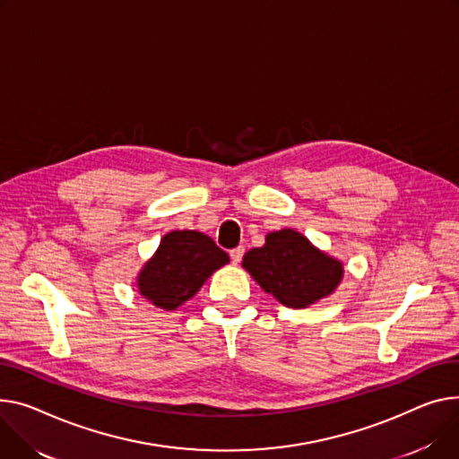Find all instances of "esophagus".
Here are the masks:
<instances>
[{"mask_svg": "<svg viewBox=\"0 0 459 459\" xmlns=\"http://www.w3.org/2000/svg\"><path fill=\"white\" fill-rule=\"evenodd\" d=\"M243 253H246V249L243 247H236V249H232L229 255H230V260H232V264L236 265V264H239V260H241V256H243Z\"/></svg>", "mask_w": 459, "mask_h": 459, "instance_id": "obj_1", "label": "esophagus"}]
</instances>
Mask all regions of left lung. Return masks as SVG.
<instances>
[{
	"instance_id": "1",
	"label": "left lung",
	"mask_w": 459,
	"mask_h": 459,
	"mask_svg": "<svg viewBox=\"0 0 459 459\" xmlns=\"http://www.w3.org/2000/svg\"><path fill=\"white\" fill-rule=\"evenodd\" d=\"M241 265L265 293L288 308L310 307L328 297L343 279V264L293 229L269 232L262 247L246 253Z\"/></svg>"
}]
</instances>
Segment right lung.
I'll return each mask as SVG.
<instances>
[{
    "instance_id": "right-lung-1",
    "label": "right lung",
    "mask_w": 459,
    "mask_h": 459,
    "mask_svg": "<svg viewBox=\"0 0 459 459\" xmlns=\"http://www.w3.org/2000/svg\"><path fill=\"white\" fill-rule=\"evenodd\" d=\"M229 255L197 230H171L138 274V291L162 310H175L192 299Z\"/></svg>"
}]
</instances>
